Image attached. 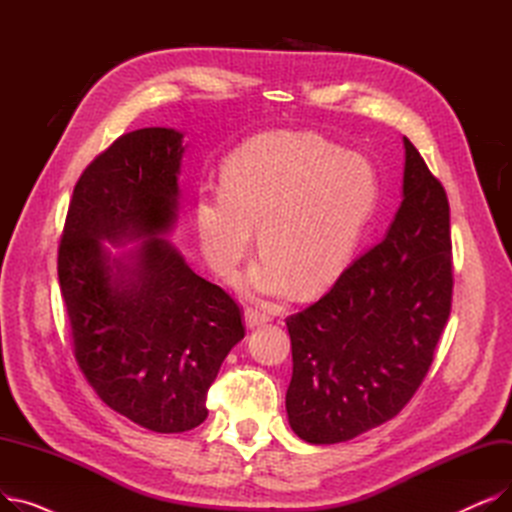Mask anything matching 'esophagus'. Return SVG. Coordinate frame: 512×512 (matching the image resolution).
<instances>
[{
  "instance_id": "1",
  "label": "esophagus",
  "mask_w": 512,
  "mask_h": 512,
  "mask_svg": "<svg viewBox=\"0 0 512 512\" xmlns=\"http://www.w3.org/2000/svg\"><path fill=\"white\" fill-rule=\"evenodd\" d=\"M270 321V315H267L265 311L257 309V307H247L245 309V324L247 328H257V326H263Z\"/></svg>"
}]
</instances>
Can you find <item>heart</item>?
<instances>
[{"instance_id": "heart-1", "label": "heart", "mask_w": 512, "mask_h": 512, "mask_svg": "<svg viewBox=\"0 0 512 512\" xmlns=\"http://www.w3.org/2000/svg\"><path fill=\"white\" fill-rule=\"evenodd\" d=\"M378 195V174L363 155L315 132H265L226 157L222 188H199L201 247L213 270L230 276L259 228L263 259L253 288L282 294L297 284L315 292L344 270Z\"/></svg>"}]
</instances>
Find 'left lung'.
<instances>
[{"label": "left lung", "instance_id": "8db88e82", "mask_svg": "<svg viewBox=\"0 0 512 512\" xmlns=\"http://www.w3.org/2000/svg\"><path fill=\"white\" fill-rule=\"evenodd\" d=\"M405 149V199L386 238L319 301L286 317V411L292 432L311 444L346 442L396 417L423 384L446 328L448 197L407 137Z\"/></svg>", "mask_w": 512, "mask_h": 512}]
</instances>
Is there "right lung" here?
Returning a JSON list of instances; mask_svg holds the SVG:
<instances>
[{"label":"right lung","mask_w":512,"mask_h":512,"mask_svg":"<svg viewBox=\"0 0 512 512\" xmlns=\"http://www.w3.org/2000/svg\"><path fill=\"white\" fill-rule=\"evenodd\" d=\"M182 151L172 128L118 137L76 180L58 247L78 369L107 407L159 434L205 421L207 392L245 336L232 294L155 238L176 218ZM141 235L138 267L114 277L100 240Z\"/></svg>","instance_id":"add662e5"}]
</instances>
